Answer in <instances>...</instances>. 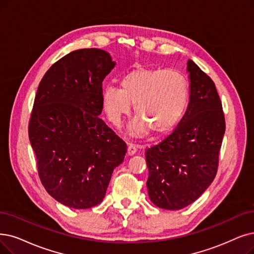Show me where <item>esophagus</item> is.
Listing matches in <instances>:
<instances>
[{"mask_svg":"<svg viewBox=\"0 0 254 254\" xmlns=\"http://www.w3.org/2000/svg\"><path fill=\"white\" fill-rule=\"evenodd\" d=\"M136 151H137L136 147L134 145H132V144H130L128 146V148H127V154L128 155H133V154L136 153Z\"/></svg>","mask_w":254,"mask_h":254,"instance_id":"esophagus-1","label":"esophagus"}]
</instances>
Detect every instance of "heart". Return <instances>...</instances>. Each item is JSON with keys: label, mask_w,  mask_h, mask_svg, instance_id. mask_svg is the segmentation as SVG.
Instances as JSON below:
<instances>
[{"label": "heart", "mask_w": 254, "mask_h": 254, "mask_svg": "<svg viewBox=\"0 0 254 254\" xmlns=\"http://www.w3.org/2000/svg\"><path fill=\"white\" fill-rule=\"evenodd\" d=\"M190 101L188 78L178 70L138 67L120 80V88L106 86L102 92L105 113L120 125L133 104L136 116L130 133L143 136L148 131L162 135L173 130L184 117Z\"/></svg>", "instance_id": "obj_1"}]
</instances>
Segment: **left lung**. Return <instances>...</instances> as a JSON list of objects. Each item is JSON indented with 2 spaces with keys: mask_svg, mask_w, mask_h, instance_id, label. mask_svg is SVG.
Instances as JSON below:
<instances>
[{
  "mask_svg": "<svg viewBox=\"0 0 254 254\" xmlns=\"http://www.w3.org/2000/svg\"><path fill=\"white\" fill-rule=\"evenodd\" d=\"M190 102L173 132L146 150L150 200L160 208L181 209L214 181L225 132V118L214 81L188 62Z\"/></svg>",
  "mask_w": 254,
  "mask_h": 254,
  "instance_id": "1",
  "label": "left lung"
}]
</instances>
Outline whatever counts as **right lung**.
Wrapping results in <instances>:
<instances>
[{
  "mask_svg": "<svg viewBox=\"0 0 254 254\" xmlns=\"http://www.w3.org/2000/svg\"><path fill=\"white\" fill-rule=\"evenodd\" d=\"M116 65L100 49L68 53L38 85L29 139L46 190L60 203L85 209L101 203L127 145L99 118L102 82Z\"/></svg>",
  "mask_w": 254,
  "mask_h": 254,
  "instance_id": "obj_1",
  "label": "right lung"
}]
</instances>
